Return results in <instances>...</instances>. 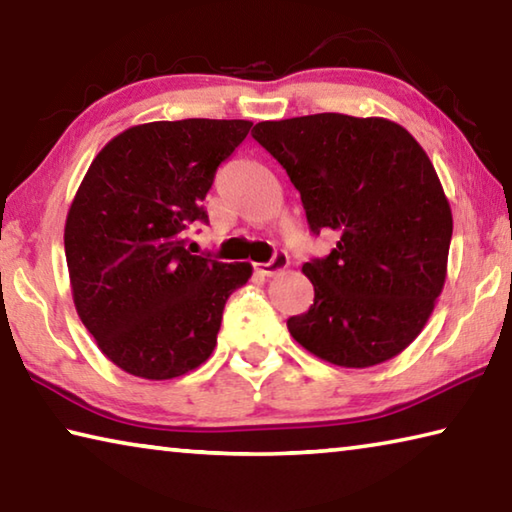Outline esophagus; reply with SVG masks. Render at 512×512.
<instances>
[{
  "mask_svg": "<svg viewBox=\"0 0 512 512\" xmlns=\"http://www.w3.org/2000/svg\"><path fill=\"white\" fill-rule=\"evenodd\" d=\"M255 268H257V273H259V275L271 277V275H275V273L284 271V268H289V255H287V253H282V250H277V253H275V255H273V259H271V262H266V264H257Z\"/></svg>",
  "mask_w": 512,
  "mask_h": 512,
  "instance_id": "34e87169",
  "label": "esophagus"
}]
</instances>
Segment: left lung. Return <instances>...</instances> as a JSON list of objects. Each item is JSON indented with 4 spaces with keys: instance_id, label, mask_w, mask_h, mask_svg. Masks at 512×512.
I'll return each instance as SVG.
<instances>
[{
    "instance_id": "1",
    "label": "left lung",
    "mask_w": 512,
    "mask_h": 512,
    "mask_svg": "<svg viewBox=\"0 0 512 512\" xmlns=\"http://www.w3.org/2000/svg\"><path fill=\"white\" fill-rule=\"evenodd\" d=\"M253 137L300 192L309 230L336 235L302 266L314 305L287 320L291 336L343 368L397 357L443 291L454 228L427 153L395 121L341 112L259 121Z\"/></svg>"
}]
</instances>
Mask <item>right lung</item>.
Wrapping results in <instances>:
<instances>
[{
  "label": "right lung",
  "mask_w": 512,
  "mask_h": 512,
  "mask_svg": "<svg viewBox=\"0 0 512 512\" xmlns=\"http://www.w3.org/2000/svg\"><path fill=\"white\" fill-rule=\"evenodd\" d=\"M244 119L133 126L103 146L69 207L65 257L74 305L106 357L142 379L187 375L210 359L248 262L192 255L216 169L246 140Z\"/></svg>",
  "instance_id": "1"
}]
</instances>
